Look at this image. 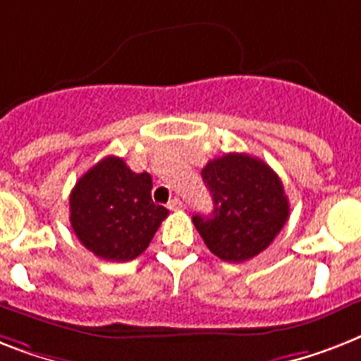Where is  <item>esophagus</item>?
Masks as SVG:
<instances>
[{
  "mask_svg": "<svg viewBox=\"0 0 361 361\" xmlns=\"http://www.w3.org/2000/svg\"><path fill=\"white\" fill-rule=\"evenodd\" d=\"M167 207H169V210H180L183 209V201L178 197H173L169 203H167Z\"/></svg>",
  "mask_w": 361,
  "mask_h": 361,
  "instance_id": "obj_1",
  "label": "esophagus"
}]
</instances>
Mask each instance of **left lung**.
Wrapping results in <instances>:
<instances>
[{
    "mask_svg": "<svg viewBox=\"0 0 361 361\" xmlns=\"http://www.w3.org/2000/svg\"><path fill=\"white\" fill-rule=\"evenodd\" d=\"M214 210L195 229L216 257L244 262L264 252L289 218V199L272 167L242 152L210 160L201 171Z\"/></svg>",
    "mask_w": 361,
    "mask_h": 361,
    "instance_id": "1",
    "label": "left lung"
}]
</instances>
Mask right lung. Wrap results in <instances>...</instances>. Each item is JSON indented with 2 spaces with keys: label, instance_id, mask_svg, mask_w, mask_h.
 Masks as SVG:
<instances>
[{
  "label": "right lung",
  "instance_id": "add662e5",
  "mask_svg": "<svg viewBox=\"0 0 361 361\" xmlns=\"http://www.w3.org/2000/svg\"><path fill=\"white\" fill-rule=\"evenodd\" d=\"M151 190L149 173H134L123 158L106 157L72 190V229L97 257L132 261L149 247L169 214L152 201Z\"/></svg>",
  "mask_w": 361,
  "mask_h": 361
}]
</instances>
